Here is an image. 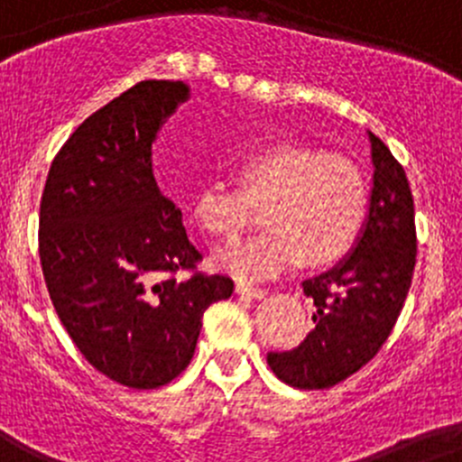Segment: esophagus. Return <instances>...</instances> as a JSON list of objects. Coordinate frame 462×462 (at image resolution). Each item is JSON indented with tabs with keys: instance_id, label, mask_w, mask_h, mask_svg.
<instances>
[{
	"instance_id": "1",
	"label": "esophagus",
	"mask_w": 462,
	"mask_h": 462,
	"mask_svg": "<svg viewBox=\"0 0 462 462\" xmlns=\"http://www.w3.org/2000/svg\"><path fill=\"white\" fill-rule=\"evenodd\" d=\"M236 294H241V297H251V299H262L264 294H267V290L264 288H255V285H248V282H236Z\"/></svg>"
}]
</instances>
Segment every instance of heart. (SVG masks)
I'll return each mask as SVG.
<instances>
[{"instance_id":"1","label":"heart","mask_w":462,"mask_h":462,"mask_svg":"<svg viewBox=\"0 0 462 462\" xmlns=\"http://www.w3.org/2000/svg\"><path fill=\"white\" fill-rule=\"evenodd\" d=\"M239 189L214 180L200 189L193 218L209 236L235 239L253 205L269 227L216 253V264L241 281H262L294 267L331 264L356 246L368 216V184L350 159L301 144H273L236 165Z\"/></svg>"}]
</instances>
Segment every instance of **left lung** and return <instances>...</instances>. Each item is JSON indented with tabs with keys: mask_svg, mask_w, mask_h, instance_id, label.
Wrapping results in <instances>:
<instances>
[{
	"mask_svg": "<svg viewBox=\"0 0 462 462\" xmlns=\"http://www.w3.org/2000/svg\"><path fill=\"white\" fill-rule=\"evenodd\" d=\"M373 189L356 246L334 269L303 281L315 329L288 352H269L278 380L297 389H329L377 355L405 303L417 262L414 200L405 170L368 133Z\"/></svg>",
	"mask_w": 462,
	"mask_h": 462,
	"instance_id": "8db88e82",
	"label": "left lung"
}]
</instances>
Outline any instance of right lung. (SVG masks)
Returning <instances> with one entry per match:
<instances>
[{
  "label": "right lung",
  "instance_id": "right-lung-1",
  "mask_svg": "<svg viewBox=\"0 0 462 462\" xmlns=\"http://www.w3.org/2000/svg\"><path fill=\"white\" fill-rule=\"evenodd\" d=\"M189 97L181 80H143L119 94L66 140L41 198L52 306L85 359L131 389L180 375L205 310L235 290L232 278L195 272L202 253L153 180V140Z\"/></svg>",
  "mask_w": 462,
  "mask_h": 462
}]
</instances>
